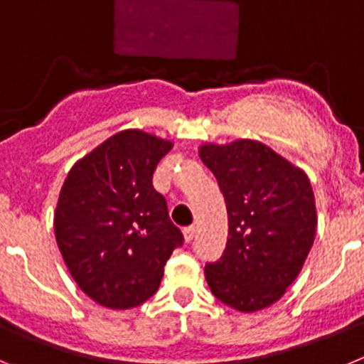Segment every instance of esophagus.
I'll use <instances>...</instances> for the list:
<instances>
[{
  "label": "esophagus",
  "instance_id": "1",
  "mask_svg": "<svg viewBox=\"0 0 364 364\" xmlns=\"http://www.w3.org/2000/svg\"><path fill=\"white\" fill-rule=\"evenodd\" d=\"M183 235H185L186 243H192V239L196 237V227H186L185 230H183Z\"/></svg>",
  "mask_w": 364,
  "mask_h": 364
}]
</instances>
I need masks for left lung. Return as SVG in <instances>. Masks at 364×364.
<instances>
[{
	"label": "left lung",
	"mask_w": 364,
	"mask_h": 364,
	"mask_svg": "<svg viewBox=\"0 0 364 364\" xmlns=\"http://www.w3.org/2000/svg\"><path fill=\"white\" fill-rule=\"evenodd\" d=\"M199 158L218 179L228 212L227 248L205 264L208 287L239 312L267 309L299 276L316 237L309 178L250 139L205 145Z\"/></svg>",
	"instance_id": "1"
}]
</instances>
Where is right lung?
Segmentation results:
<instances>
[{
	"mask_svg": "<svg viewBox=\"0 0 364 364\" xmlns=\"http://www.w3.org/2000/svg\"><path fill=\"white\" fill-rule=\"evenodd\" d=\"M172 143L123 130L72 166L54 232L68 272L107 309H134L158 292L163 268L183 245L154 170Z\"/></svg>",
	"mask_w": 364,
	"mask_h": 364,
	"instance_id": "obj_1",
	"label": "right lung"
}]
</instances>
